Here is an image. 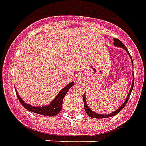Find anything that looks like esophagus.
<instances>
[{
  "instance_id": "1",
  "label": "esophagus",
  "mask_w": 146,
  "mask_h": 146,
  "mask_svg": "<svg viewBox=\"0 0 146 146\" xmlns=\"http://www.w3.org/2000/svg\"><path fill=\"white\" fill-rule=\"evenodd\" d=\"M77 81H79V80H78H78H77Z\"/></svg>"
}]
</instances>
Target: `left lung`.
I'll return each instance as SVG.
<instances>
[{"label":"left lung","mask_w":146,"mask_h":146,"mask_svg":"<svg viewBox=\"0 0 146 146\" xmlns=\"http://www.w3.org/2000/svg\"><path fill=\"white\" fill-rule=\"evenodd\" d=\"M114 44H115V46H118V47H120V48H123L125 50H126L128 54H129V55H130V54H129V52L128 51V50H127V48H125V46L124 45V44L121 42V40H119V39H117V38H115V39H114ZM131 61H132V59H131ZM132 65H133V62H132ZM133 86H134V80H133V82H132V85H131V88H130V91H129L128 97H127L125 101V102H124L123 104H122V105H121V106L115 111H114V112L109 114V115H100V114L95 113V112H94V111H92L91 110V109L88 107L87 104H86V99H85V94L84 96H83V101H84V108H85V111H86V113H87L88 115L90 116L91 118H95V119H106V118H109V117H111V116L115 115H117V114L119 113V111H121L127 104L128 101H129V96H130V95H131V91H132V88H133Z\"/></svg>","instance_id":"1"}]
</instances>
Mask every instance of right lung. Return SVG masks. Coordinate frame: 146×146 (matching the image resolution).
I'll use <instances>...</instances> for the list:
<instances>
[{
  "instance_id": "right-lung-1",
  "label": "right lung",
  "mask_w": 146,
  "mask_h": 146,
  "mask_svg": "<svg viewBox=\"0 0 146 146\" xmlns=\"http://www.w3.org/2000/svg\"><path fill=\"white\" fill-rule=\"evenodd\" d=\"M74 85V82H71L70 84H68V85H67L66 87H64L63 89L61 90V92L58 94V95L56 96V98H54V99L51 102V104H50L49 106H42V107H35V106H30V105H28V104H26V103L21 98L19 95L17 94V91H16V90H15V91H16V94H17V98L19 99L21 104L27 110L30 111H32L34 113L42 115L54 116L56 115H58V114L61 111V108H62V101H63V98H64V97L65 96L67 92H68V90Z\"/></svg>"
}]
</instances>
